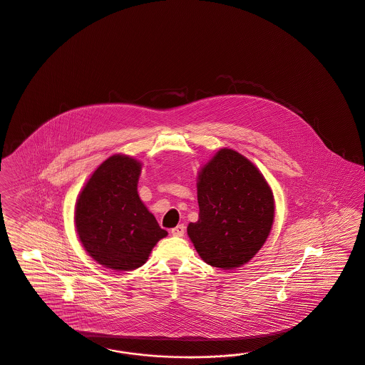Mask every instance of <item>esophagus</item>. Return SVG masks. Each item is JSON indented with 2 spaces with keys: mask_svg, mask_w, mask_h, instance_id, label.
<instances>
[{
  "mask_svg": "<svg viewBox=\"0 0 365 365\" xmlns=\"http://www.w3.org/2000/svg\"><path fill=\"white\" fill-rule=\"evenodd\" d=\"M185 230H186V227H185V225L180 224V225H178V227L171 229V235L175 236V237H182V236L185 235Z\"/></svg>",
  "mask_w": 365,
  "mask_h": 365,
  "instance_id": "34e87169",
  "label": "esophagus"
}]
</instances>
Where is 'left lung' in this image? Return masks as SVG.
I'll return each instance as SVG.
<instances>
[{
  "mask_svg": "<svg viewBox=\"0 0 365 365\" xmlns=\"http://www.w3.org/2000/svg\"><path fill=\"white\" fill-rule=\"evenodd\" d=\"M200 214L187 235L207 264L235 269L262 250L274 224V192L259 168L232 148H221L197 176Z\"/></svg>",
  "mask_w": 365,
  "mask_h": 365,
  "instance_id": "left-lung-1",
  "label": "left lung"
}]
</instances>
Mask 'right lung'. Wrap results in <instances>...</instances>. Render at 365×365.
I'll list each match as a JSON object with an SVG mask.
<instances>
[{
    "instance_id": "add662e5",
    "label": "right lung",
    "mask_w": 365,
    "mask_h": 365,
    "mask_svg": "<svg viewBox=\"0 0 365 365\" xmlns=\"http://www.w3.org/2000/svg\"><path fill=\"white\" fill-rule=\"evenodd\" d=\"M140 174V160L115 153L94 170L78 195V237L88 256L105 268L136 269L168 235L138 197Z\"/></svg>"
}]
</instances>
